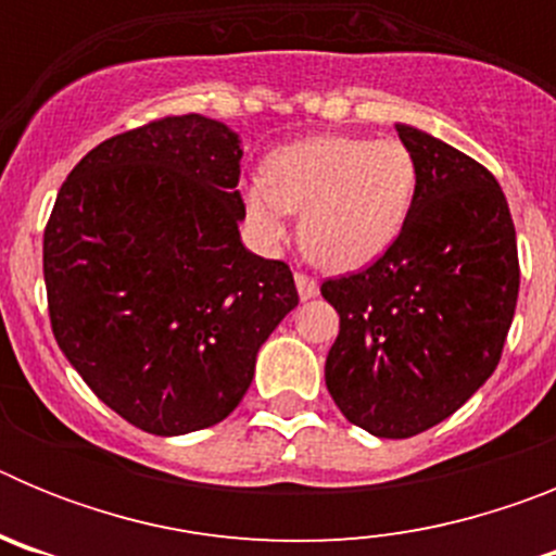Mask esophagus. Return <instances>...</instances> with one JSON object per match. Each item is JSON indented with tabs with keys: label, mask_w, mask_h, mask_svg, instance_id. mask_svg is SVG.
<instances>
[{
	"label": "esophagus",
	"mask_w": 556,
	"mask_h": 556,
	"mask_svg": "<svg viewBox=\"0 0 556 556\" xmlns=\"http://www.w3.org/2000/svg\"><path fill=\"white\" fill-rule=\"evenodd\" d=\"M294 283H298V294H301V301H312V298H317V292H320V283L314 281L312 275H306V273H294Z\"/></svg>",
	"instance_id": "obj_1"
}]
</instances>
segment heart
<instances>
[{"instance_id": "b5f03b06", "label": "heart", "mask_w": 556, "mask_h": 556, "mask_svg": "<svg viewBox=\"0 0 556 556\" xmlns=\"http://www.w3.org/2000/svg\"><path fill=\"white\" fill-rule=\"evenodd\" d=\"M417 166L397 139L312 136L275 150L267 178L242 189L244 214L267 242L301 214V242L314 262L358 269L397 239L415 200Z\"/></svg>"}]
</instances>
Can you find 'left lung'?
Here are the masks:
<instances>
[{
    "label": "left lung",
    "instance_id": "left-lung-1",
    "mask_svg": "<svg viewBox=\"0 0 556 556\" xmlns=\"http://www.w3.org/2000/svg\"><path fill=\"white\" fill-rule=\"evenodd\" d=\"M397 136L417 166L404 228L370 267L320 287L339 314L328 392L353 426L387 440L437 426L493 376L520 287L493 172L417 127Z\"/></svg>",
    "mask_w": 556,
    "mask_h": 556
}]
</instances>
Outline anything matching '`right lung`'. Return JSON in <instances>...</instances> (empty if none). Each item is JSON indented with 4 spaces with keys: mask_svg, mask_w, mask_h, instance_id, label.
<instances>
[{
    "mask_svg": "<svg viewBox=\"0 0 556 556\" xmlns=\"http://www.w3.org/2000/svg\"><path fill=\"white\" fill-rule=\"evenodd\" d=\"M239 136L200 113L111 136L68 172L43 230L58 348L102 404L159 437L219 424L298 306L289 264L239 236Z\"/></svg>",
    "mask_w": 556,
    "mask_h": 556,
    "instance_id": "1",
    "label": "right lung"
}]
</instances>
